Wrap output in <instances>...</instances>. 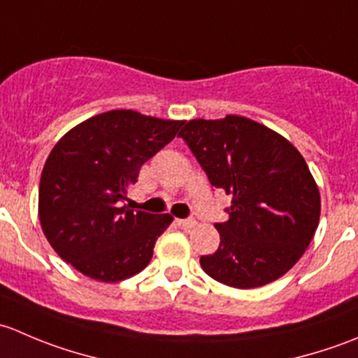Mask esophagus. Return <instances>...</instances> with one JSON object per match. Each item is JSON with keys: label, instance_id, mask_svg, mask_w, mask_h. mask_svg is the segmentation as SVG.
Returning a JSON list of instances; mask_svg holds the SVG:
<instances>
[{"label": "esophagus", "instance_id": "34e87169", "mask_svg": "<svg viewBox=\"0 0 358 358\" xmlns=\"http://www.w3.org/2000/svg\"><path fill=\"white\" fill-rule=\"evenodd\" d=\"M176 225L182 227V229H192L194 225H196V220L189 218V220H175Z\"/></svg>", "mask_w": 358, "mask_h": 358}]
</instances>
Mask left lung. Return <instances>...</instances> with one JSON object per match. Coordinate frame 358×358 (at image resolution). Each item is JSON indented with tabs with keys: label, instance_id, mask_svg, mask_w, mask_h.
Instances as JSON below:
<instances>
[{
	"label": "left lung",
	"instance_id": "1",
	"mask_svg": "<svg viewBox=\"0 0 358 358\" xmlns=\"http://www.w3.org/2000/svg\"><path fill=\"white\" fill-rule=\"evenodd\" d=\"M209 182L232 196L229 220L216 223L220 248L201 256L209 277L237 289L273 282L312 243L320 194L289 140L243 117L192 119L180 135Z\"/></svg>",
	"mask_w": 358,
	"mask_h": 358
}]
</instances>
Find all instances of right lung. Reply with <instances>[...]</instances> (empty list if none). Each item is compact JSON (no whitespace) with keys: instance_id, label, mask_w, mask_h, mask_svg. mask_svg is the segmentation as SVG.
Masks as SVG:
<instances>
[{"instance_id":"add662e5","label":"right lung","mask_w":358,"mask_h":358,"mask_svg":"<svg viewBox=\"0 0 358 358\" xmlns=\"http://www.w3.org/2000/svg\"><path fill=\"white\" fill-rule=\"evenodd\" d=\"M183 121L109 110L79 122L55 143L39 182L38 213L64 262L100 282H119L149 265L173 222L121 206L143 162L175 138Z\"/></svg>"}]
</instances>
